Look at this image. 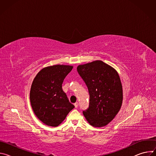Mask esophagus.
<instances>
[{
    "label": "esophagus",
    "mask_w": 156,
    "mask_h": 156,
    "mask_svg": "<svg viewBox=\"0 0 156 156\" xmlns=\"http://www.w3.org/2000/svg\"><path fill=\"white\" fill-rule=\"evenodd\" d=\"M74 105H75V108H77L78 106V102H75V103L74 104Z\"/></svg>",
    "instance_id": "1"
}]
</instances>
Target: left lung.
<instances>
[{
    "mask_svg": "<svg viewBox=\"0 0 156 156\" xmlns=\"http://www.w3.org/2000/svg\"><path fill=\"white\" fill-rule=\"evenodd\" d=\"M77 71L87 87L89 107L83 111L86 120L94 127L112 121L123 101L122 85L117 71L101 60L80 65Z\"/></svg>",
    "mask_w": 156,
    "mask_h": 156,
    "instance_id": "1",
    "label": "left lung"
}]
</instances>
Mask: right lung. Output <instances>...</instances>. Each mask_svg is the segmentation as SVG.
<instances>
[{
    "mask_svg": "<svg viewBox=\"0 0 156 156\" xmlns=\"http://www.w3.org/2000/svg\"><path fill=\"white\" fill-rule=\"evenodd\" d=\"M73 66L55 65L42 69L34 78L30 102L36 117L44 124L58 126L75 107L63 92L62 85Z\"/></svg>",
    "mask_w": 156,
    "mask_h": 156,
    "instance_id": "1",
    "label": "right lung"
}]
</instances>
